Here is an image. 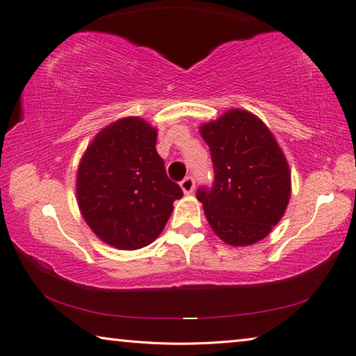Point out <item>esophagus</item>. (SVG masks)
<instances>
[{"label":"esophagus","mask_w":356,"mask_h":356,"mask_svg":"<svg viewBox=\"0 0 356 356\" xmlns=\"http://www.w3.org/2000/svg\"><path fill=\"white\" fill-rule=\"evenodd\" d=\"M180 188L184 190L185 195H190V193H193V190H195V179L193 177H185L182 182H180Z\"/></svg>","instance_id":"1"}]
</instances>
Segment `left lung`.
<instances>
[{
    "label": "left lung",
    "instance_id": "8db88e82",
    "mask_svg": "<svg viewBox=\"0 0 356 356\" xmlns=\"http://www.w3.org/2000/svg\"><path fill=\"white\" fill-rule=\"evenodd\" d=\"M213 163L212 188H200L210 227L231 246L272 232L291 200V170L278 141L254 114L232 108L200 127Z\"/></svg>",
    "mask_w": 356,
    "mask_h": 356
}]
</instances>
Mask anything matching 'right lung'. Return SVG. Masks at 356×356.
Here are the masks:
<instances>
[{
	"label": "right lung",
	"instance_id": "obj_1",
	"mask_svg": "<svg viewBox=\"0 0 356 356\" xmlns=\"http://www.w3.org/2000/svg\"><path fill=\"white\" fill-rule=\"evenodd\" d=\"M156 129L136 116L106 125L89 144L76 171V202L102 242L140 250L160 236L184 196L168 179L155 149Z\"/></svg>",
	"mask_w": 356,
	"mask_h": 356
}]
</instances>
